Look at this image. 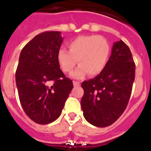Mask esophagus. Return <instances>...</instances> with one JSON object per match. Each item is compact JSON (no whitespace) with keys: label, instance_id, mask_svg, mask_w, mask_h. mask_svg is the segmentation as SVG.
I'll list each match as a JSON object with an SVG mask.
<instances>
[{"label":"esophagus","instance_id":"obj_1","mask_svg":"<svg viewBox=\"0 0 151 151\" xmlns=\"http://www.w3.org/2000/svg\"><path fill=\"white\" fill-rule=\"evenodd\" d=\"M73 85H74V87H79L80 83L78 82H76V81H73Z\"/></svg>","mask_w":151,"mask_h":151}]
</instances>
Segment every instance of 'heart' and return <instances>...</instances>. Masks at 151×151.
<instances>
[{
    "instance_id": "obj_1",
    "label": "heart",
    "mask_w": 151,
    "mask_h": 151,
    "mask_svg": "<svg viewBox=\"0 0 151 151\" xmlns=\"http://www.w3.org/2000/svg\"><path fill=\"white\" fill-rule=\"evenodd\" d=\"M69 50L60 49L57 60L65 73H70L78 63L80 64L73 73L74 78H82L88 73L99 74L104 69L110 56V45L102 36L91 35L79 36L69 43Z\"/></svg>"
}]
</instances>
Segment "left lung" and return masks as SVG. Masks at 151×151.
I'll use <instances>...</instances> for the list:
<instances>
[{"label":"left lung","instance_id":"8db88e82","mask_svg":"<svg viewBox=\"0 0 151 151\" xmlns=\"http://www.w3.org/2000/svg\"><path fill=\"white\" fill-rule=\"evenodd\" d=\"M135 76L129 47L122 40L113 44L104 69L94 78L82 83L83 116L97 127H106L119 118L127 106Z\"/></svg>","mask_w":151,"mask_h":151}]
</instances>
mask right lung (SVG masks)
I'll list each match as a JSON object with an SVG mask.
<instances>
[{
	"mask_svg": "<svg viewBox=\"0 0 151 151\" xmlns=\"http://www.w3.org/2000/svg\"><path fill=\"white\" fill-rule=\"evenodd\" d=\"M63 40L60 32L41 33L24 47L19 58L16 83L19 101L26 115L41 125L60 116L73 88L57 60Z\"/></svg>",
	"mask_w": 151,
	"mask_h": 151,
	"instance_id": "1",
	"label": "right lung"
}]
</instances>
